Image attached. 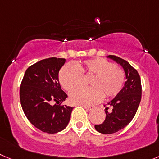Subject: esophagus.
I'll list each match as a JSON object with an SVG mask.
<instances>
[{
    "label": "esophagus",
    "instance_id": "1",
    "mask_svg": "<svg viewBox=\"0 0 159 159\" xmlns=\"http://www.w3.org/2000/svg\"><path fill=\"white\" fill-rule=\"evenodd\" d=\"M83 107H84L86 110H87V111H91V110L93 109V107H91V106H86V105H83Z\"/></svg>",
    "mask_w": 159,
    "mask_h": 159
}]
</instances>
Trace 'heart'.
I'll return each instance as SVG.
<instances>
[{"mask_svg":"<svg viewBox=\"0 0 159 159\" xmlns=\"http://www.w3.org/2000/svg\"><path fill=\"white\" fill-rule=\"evenodd\" d=\"M83 75H92L91 87H80L71 92L70 101L73 104L90 105L107 98L116 96L123 88L125 72L119 66L111 64L105 58L87 60L81 64L68 63L60 70L58 79L61 87L71 91L81 84Z\"/></svg>","mask_w":159,"mask_h":159,"instance_id":"1","label":"heart"}]
</instances>
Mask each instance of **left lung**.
<instances>
[{
	"label": "left lung",
	"instance_id": "1",
	"mask_svg": "<svg viewBox=\"0 0 159 159\" xmlns=\"http://www.w3.org/2000/svg\"><path fill=\"white\" fill-rule=\"evenodd\" d=\"M108 58L123 68L126 81L122 90L108 103L105 121L94 126L97 131L104 134L118 132L132 121L140 105L142 91L140 75L128 61L115 55H108ZM109 107L111 111L108 112Z\"/></svg>",
	"mask_w": 159,
	"mask_h": 159
}]
</instances>
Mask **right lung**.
<instances>
[{"label":"right lung","instance_id":"add662e5","mask_svg":"<svg viewBox=\"0 0 159 159\" xmlns=\"http://www.w3.org/2000/svg\"><path fill=\"white\" fill-rule=\"evenodd\" d=\"M65 62V58L41 60L26 69L21 83L20 101L25 116L35 127L48 134L63 130L73 109L61 105L68 97L58 80Z\"/></svg>","mask_w":159,"mask_h":159}]
</instances>
